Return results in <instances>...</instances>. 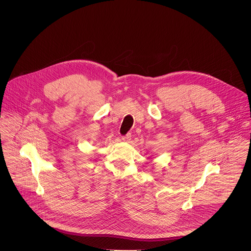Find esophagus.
<instances>
[{
    "label": "esophagus",
    "instance_id": "esophagus-1",
    "mask_svg": "<svg viewBox=\"0 0 251 251\" xmlns=\"http://www.w3.org/2000/svg\"><path fill=\"white\" fill-rule=\"evenodd\" d=\"M131 137H132L131 133H128V134H126V135H124V136L122 137V140H123V141H126V142H129V141L131 140Z\"/></svg>",
    "mask_w": 251,
    "mask_h": 251
}]
</instances>
